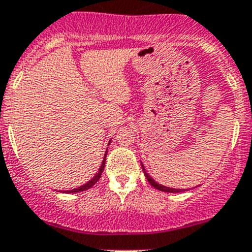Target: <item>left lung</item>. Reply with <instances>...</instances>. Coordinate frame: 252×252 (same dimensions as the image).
<instances>
[{
  "instance_id": "8db88e82",
  "label": "left lung",
  "mask_w": 252,
  "mask_h": 252,
  "mask_svg": "<svg viewBox=\"0 0 252 252\" xmlns=\"http://www.w3.org/2000/svg\"><path fill=\"white\" fill-rule=\"evenodd\" d=\"M141 165H142V170H143V173H145V177H146V178H147V181L150 182V185H151L154 188H156V189H158V191L170 192V193H175V192L178 193V192L186 191V189H178V188H170V187H165V186L160 185V183H158V182H155V181H154V179L151 178V177H150L149 173L146 172V169H145V166H143L142 162H141Z\"/></svg>"
}]
</instances>
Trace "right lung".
Masks as SVG:
<instances>
[{"mask_svg": "<svg viewBox=\"0 0 252 252\" xmlns=\"http://www.w3.org/2000/svg\"><path fill=\"white\" fill-rule=\"evenodd\" d=\"M106 154L107 151L105 152V156H103V160H102V164H101L100 169H98V173H96V175H94V178L91 179V181H88L86 183V185L80 186V187L78 188H74V189H69V191H65L66 193H75V192H82V191H86V189H88V188H91L92 186H94V183H97V181L101 178V174H102L103 172V168H105V161H106Z\"/></svg>", "mask_w": 252, "mask_h": 252, "instance_id": "add662e5", "label": "right lung"}]
</instances>
